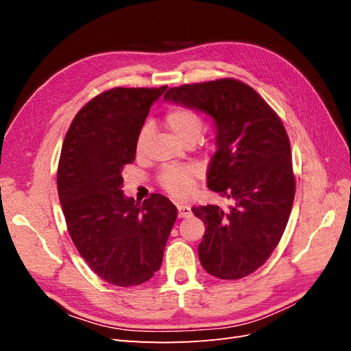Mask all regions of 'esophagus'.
I'll list each match as a JSON object with an SVG mask.
<instances>
[{
    "mask_svg": "<svg viewBox=\"0 0 351 351\" xmlns=\"http://www.w3.org/2000/svg\"><path fill=\"white\" fill-rule=\"evenodd\" d=\"M177 210H178L180 218H187L192 215V209H190V206L183 205V204H177Z\"/></svg>",
    "mask_w": 351,
    "mask_h": 351,
    "instance_id": "1",
    "label": "esophagus"
}]
</instances>
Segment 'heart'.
Instances as JSON below:
<instances>
[{"mask_svg":"<svg viewBox=\"0 0 351 351\" xmlns=\"http://www.w3.org/2000/svg\"><path fill=\"white\" fill-rule=\"evenodd\" d=\"M165 127L171 132V134L177 141L182 143L197 141L199 136L204 129V121L200 115L186 107H176L171 108L165 115ZM151 129L149 125H143L139 136L136 141V152L143 154L146 149V143L149 141ZM159 184L165 189L168 193L174 196H186L190 192L193 180V169L189 167H168L159 174Z\"/></svg>","mask_w":351,"mask_h":351,"instance_id":"obj_1","label":"heart"}]
</instances>
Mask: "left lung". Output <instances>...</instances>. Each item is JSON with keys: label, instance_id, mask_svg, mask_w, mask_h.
Masks as SVG:
<instances>
[{"label": "left lung", "instance_id": "left-lung-1", "mask_svg": "<svg viewBox=\"0 0 351 351\" xmlns=\"http://www.w3.org/2000/svg\"><path fill=\"white\" fill-rule=\"evenodd\" d=\"M164 101L214 121L217 152L208 187L232 205L192 208L206 228L197 253L202 267L217 278L246 277L277 247L293 206L295 180L284 125L256 90L236 79L171 88Z\"/></svg>", "mask_w": 351, "mask_h": 351}]
</instances>
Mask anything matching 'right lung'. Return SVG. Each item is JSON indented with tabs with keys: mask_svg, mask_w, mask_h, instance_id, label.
<instances>
[{
	"mask_svg": "<svg viewBox=\"0 0 351 351\" xmlns=\"http://www.w3.org/2000/svg\"><path fill=\"white\" fill-rule=\"evenodd\" d=\"M167 86L115 88L76 114L62 143L57 186L74 246L90 269L112 285L132 287L161 268L177 208L162 195L141 204L123 193V168Z\"/></svg>",
	"mask_w": 351,
	"mask_h": 351,
	"instance_id": "1",
	"label": "right lung"
}]
</instances>
